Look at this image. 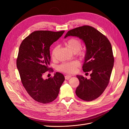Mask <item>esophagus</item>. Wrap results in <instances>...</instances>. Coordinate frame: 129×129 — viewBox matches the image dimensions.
<instances>
[{"label": "esophagus", "instance_id": "obj_1", "mask_svg": "<svg viewBox=\"0 0 129 129\" xmlns=\"http://www.w3.org/2000/svg\"><path fill=\"white\" fill-rule=\"evenodd\" d=\"M71 77H72V76H71V75H66L65 76V79H66V80H69Z\"/></svg>", "mask_w": 129, "mask_h": 129}]
</instances>
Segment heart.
Returning a JSON list of instances; mask_svg holds the SVG:
<instances>
[{"label": "heart", "instance_id": "1", "mask_svg": "<svg viewBox=\"0 0 129 129\" xmlns=\"http://www.w3.org/2000/svg\"><path fill=\"white\" fill-rule=\"evenodd\" d=\"M66 44L73 52H78L79 55L82 56L85 55V52L83 50H79L82 47V42L80 40L75 38H72L66 42ZM58 46H54L52 50V56L54 57L58 50ZM80 65L78 60H75L70 62H64L58 66V70L67 74H72L76 71L77 68Z\"/></svg>", "mask_w": 129, "mask_h": 129}]
</instances>
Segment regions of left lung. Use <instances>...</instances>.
Segmentation results:
<instances>
[{
  "label": "left lung",
  "instance_id": "1",
  "mask_svg": "<svg viewBox=\"0 0 129 129\" xmlns=\"http://www.w3.org/2000/svg\"><path fill=\"white\" fill-rule=\"evenodd\" d=\"M69 36L78 37L86 47L84 72H91L90 79L77 75L79 85L76 94L84 101H90L98 98L109 84L114 64L112 46L108 38L92 26L83 25L67 32Z\"/></svg>",
  "mask_w": 129,
  "mask_h": 129
}]
</instances>
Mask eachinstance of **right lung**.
<instances>
[{"label": "right lung", "instance_id": "add662e5", "mask_svg": "<svg viewBox=\"0 0 129 129\" xmlns=\"http://www.w3.org/2000/svg\"><path fill=\"white\" fill-rule=\"evenodd\" d=\"M64 32L36 31L20 45L17 66L20 78L27 92L39 103L47 104L55 100L65 80L63 74L58 72L53 77L43 78L44 73L50 69V47Z\"/></svg>", "mask_w": 129, "mask_h": 129}]
</instances>
